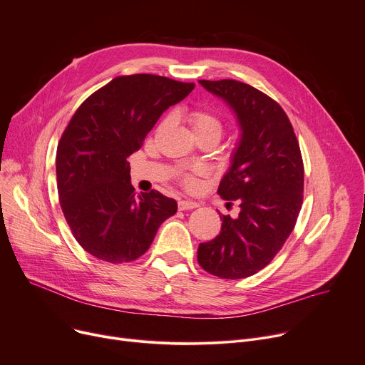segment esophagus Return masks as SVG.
<instances>
[{"mask_svg": "<svg viewBox=\"0 0 365 365\" xmlns=\"http://www.w3.org/2000/svg\"><path fill=\"white\" fill-rule=\"evenodd\" d=\"M196 207H199V203L192 202V200H180L178 202L180 210H188V209H196Z\"/></svg>", "mask_w": 365, "mask_h": 365, "instance_id": "obj_1", "label": "esophagus"}]
</instances>
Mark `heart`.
Returning a JSON list of instances; mask_svg holds the SVG:
<instances>
[{
	"label": "heart",
	"instance_id": "b5f03b06",
	"mask_svg": "<svg viewBox=\"0 0 365 365\" xmlns=\"http://www.w3.org/2000/svg\"><path fill=\"white\" fill-rule=\"evenodd\" d=\"M190 123L192 128V133L195 134H212L218 138L221 137L222 125H221V120L215 115L202 112V110L192 112L190 115ZM184 181H185V185L190 188H196V185H197L196 180L191 177H185Z\"/></svg>",
	"mask_w": 365,
	"mask_h": 365
}]
</instances>
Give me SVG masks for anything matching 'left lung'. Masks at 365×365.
I'll return each mask as SVG.
<instances>
[{"label": "left lung", "instance_id": "obj_1", "mask_svg": "<svg viewBox=\"0 0 365 365\" xmlns=\"http://www.w3.org/2000/svg\"><path fill=\"white\" fill-rule=\"evenodd\" d=\"M221 98L240 128L218 195L239 200V217L221 215V232L200 243V267L221 278H245L267 267L294 228L302 207L304 163L297 138L277 101L247 83L199 81Z\"/></svg>", "mask_w": 365, "mask_h": 365}]
</instances>
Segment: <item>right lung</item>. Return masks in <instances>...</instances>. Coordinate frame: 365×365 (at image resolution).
Returning <instances> with one entry per match:
<instances>
[{
	"instance_id": "1",
	"label": "right lung",
	"mask_w": 365,
	"mask_h": 365,
	"mask_svg": "<svg viewBox=\"0 0 365 365\" xmlns=\"http://www.w3.org/2000/svg\"><path fill=\"white\" fill-rule=\"evenodd\" d=\"M192 88L158 75L119 76L85 100L64 130L56 155L61 210L76 242L97 259L140 258L177 212V202L156 190L135 196L126 159Z\"/></svg>"
}]
</instances>
